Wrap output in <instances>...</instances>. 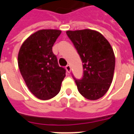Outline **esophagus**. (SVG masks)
Returning a JSON list of instances; mask_svg holds the SVG:
<instances>
[{"label":"esophagus","mask_w":134,"mask_h":134,"mask_svg":"<svg viewBox=\"0 0 134 134\" xmlns=\"http://www.w3.org/2000/svg\"><path fill=\"white\" fill-rule=\"evenodd\" d=\"M65 69L67 70V71L68 73H70V71H71V67H70V65H67L66 67H65Z\"/></svg>","instance_id":"1"}]
</instances>
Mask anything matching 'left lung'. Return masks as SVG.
Returning <instances> with one entry per match:
<instances>
[{
  "label": "left lung",
  "instance_id": "1",
  "mask_svg": "<svg viewBox=\"0 0 134 134\" xmlns=\"http://www.w3.org/2000/svg\"><path fill=\"white\" fill-rule=\"evenodd\" d=\"M66 33L83 63L81 79H76L73 76L78 90L88 99L102 97L110 88L114 74L115 58L112 47L95 30H68Z\"/></svg>",
  "mask_w": 134,
  "mask_h": 134
}]
</instances>
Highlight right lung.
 Returning a JSON list of instances; mask_svg holds the SVG:
<instances>
[{"label":"right lung","instance_id":"add662e5","mask_svg":"<svg viewBox=\"0 0 134 134\" xmlns=\"http://www.w3.org/2000/svg\"><path fill=\"white\" fill-rule=\"evenodd\" d=\"M59 30H41L31 35L21 46L18 55L20 72L30 91L47 100L56 96L66 70L60 67L52 47L60 35Z\"/></svg>","mask_w":134,"mask_h":134}]
</instances>
